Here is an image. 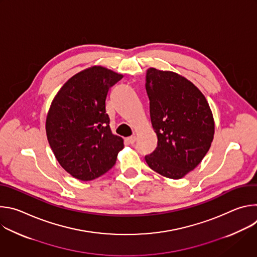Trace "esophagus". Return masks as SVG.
<instances>
[{"label": "esophagus", "mask_w": 257, "mask_h": 257, "mask_svg": "<svg viewBox=\"0 0 257 257\" xmlns=\"http://www.w3.org/2000/svg\"><path fill=\"white\" fill-rule=\"evenodd\" d=\"M127 141L130 143V144H133L135 141H136V136L133 135V136H130L127 138Z\"/></svg>", "instance_id": "34e87169"}]
</instances>
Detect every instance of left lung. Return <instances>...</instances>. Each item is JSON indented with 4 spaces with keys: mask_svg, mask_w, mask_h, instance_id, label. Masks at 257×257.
<instances>
[{
    "mask_svg": "<svg viewBox=\"0 0 257 257\" xmlns=\"http://www.w3.org/2000/svg\"><path fill=\"white\" fill-rule=\"evenodd\" d=\"M145 89L157 149L145 156L149 167L170 179L194 170L208 152L214 134L210 107L201 91L177 73L151 68Z\"/></svg>",
    "mask_w": 257,
    "mask_h": 257,
    "instance_id": "8db88e82",
    "label": "left lung"
}]
</instances>
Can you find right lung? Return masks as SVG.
Wrapping results in <instances>:
<instances>
[{"label": "right lung", "instance_id": "obj_1", "mask_svg": "<svg viewBox=\"0 0 257 257\" xmlns=\"http://www.w3.org/2000/svg\"><path fill=\"white\" fill-rule=\"evenodd\" d=\"M122 78L93 66L71 77L51 104L46 122L50 146L60 165L78 180L91 181L111 170L124 148L105 113L107 91Z\"/></svg>", "mask_w": 257, "mask_h": 257}]
</instances>
